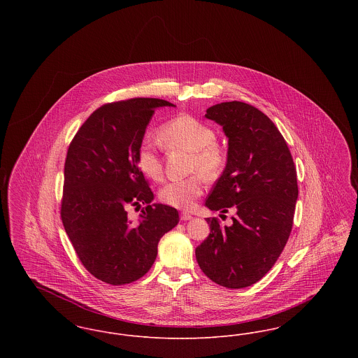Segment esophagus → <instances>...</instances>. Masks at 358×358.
Here are the masks:
<instances>
[{"instance_id": "1", "label": "esophagus", "mask_w": 358, "mask_h": 358, "mask_svg": "<svg viewBox=\"0 0 358 358\" xmlns=\"http://www.w3.org/2000/svg\"><path fill=\"white\" fill-rule=\"evenodd\" d=\"M180 217H181V220H182V222L192 220V215H190V213H187V212H182V213L180 215Z\"/></svg>"}]
</instances>
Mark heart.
I'll return each mask as SVG.
<instances>
[{"mask_svg": "<svg viewBox=\"0 0 358 358\" xmlns=\"http://www.w3.org/2000/svg\"><path fill=\"white\" fill-rule=\"evenodd\" d=\"M158 139L169 149L192 152V171H201L206 177H212L222 166V149L215 143V131L190 115H178L166 122L158 130ZM136 164L150 180L158 181L162 177V162L152 145H141L136 153ZM203 192L204 178L197 173L187 178L166 182L159 190V200L173 208L189 209Z\"/></svg>", "mask_w": 358, "mask_h": 358, "instance_id": "b5f03b06", "label": "heart"}]
</instances>
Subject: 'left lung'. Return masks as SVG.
<instances>
[{"label": "left lung", "mask_w": 358, "mask_h": 358, "mask_svg": "<svg viewBox=\"0 0 358 358\" xmlns=\"http://www.w3.org/2000/svg\"><path fill=\"white\" fill-rule=\"evenodd\" d=\"M228 138L227 164L205 206L235 210L232 225L208 217L210 234L197 248L203 273L227 289L260 280L282 254L298 199L296 169L285 138L266 114L243 102L206 110Z\"/></svg>", "instance_id": "obj_1"}]
</instances>
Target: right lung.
Returning a JSON list of instances; mask_svg holds the SVG:
<instances>
[{
  "label": "right lung",
  "instance_id": "1",
  "mask_svg": "<svg viewBox=\"0 0 358 358\" xmlns=\"http://www.w3.org/2000/svg\"><path fill=\"white\" fill-rule=\"evenodd\" d=\"M173 103L136 98L95 110L73 136L64 165L62 220L87 271L120 286L142 278L157 257L158 241L178 224L169 205L150 204L153 192L136 153L155 108ZM146 204L138 222L129 204Z\"/></svg>",
  "mask_w": 358,
  "mask_h": 358
}]
</instances>
